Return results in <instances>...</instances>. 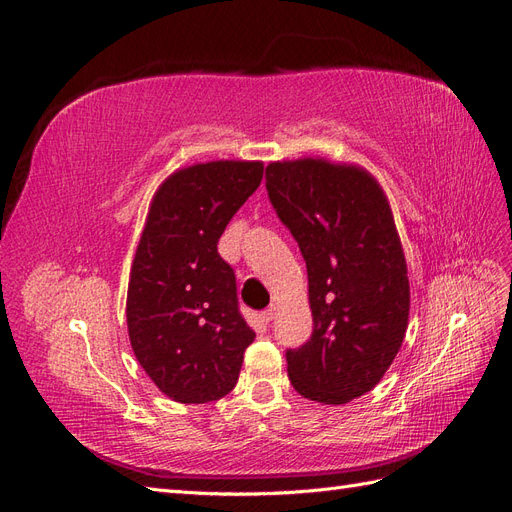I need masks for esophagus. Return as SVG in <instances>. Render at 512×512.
Returning a JSON list of instances; mask_svg holds the SVG:
<instances>
[{
    "mask_svg": "<svg viewBox=\"0 0 512 512\" xmlns=\"http://www.w3.org/2000/svg\"><path fill=\"white\" fill-rule=\"evenodd\" d=\"M275 312H277V307H275V305H271L269 309H265V312H262V314H260L262 322H271V320L275 318Z\"/></svg>",
    "mask_w": 512,
    "mask_h": 512,
    "instance_id": "obj_1",
    "label": "esophagus"
}]
</instances>
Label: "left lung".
I'll return each mask as SVG.
<instances>
[{
    "label": "left lung",
    "instance_id": "left-lung-1",
    "mask_svg": "<svg viewBox=\"0 0 512 512\" xmlns=\"http://www.w3.org/2000/svg\"><path fill=\"white\" fill-rule=\"evenodd\" d=\"M267 190L307 265L314 331L286 352L294 391L342 406L384 378L410 316L408 265L389 196L361 164H267Z\"/></svg>",
    "mask_w": 512,
    "mask_h": 512
}]
</instances>
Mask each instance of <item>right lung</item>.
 <instances>
[{
	"label": "right lung",
	"instance_id": "right-lung-1",
	"mask_svg": "<svg viewBox=\"0 0 512 512\" xmlns=\"http://www.w3.org/2000/svg\"><path fill=\"white\" fill-rule=\"evenodd\" d=\"M260 160L196 162L153 194L130 269L126 318L136 361L179 404H207L239 380L254 342L237 280L218 254L232 215L262 181Z\"/></svg>",
	"mask_w": 512,
	"mask_h": 512
}]
</instances>
